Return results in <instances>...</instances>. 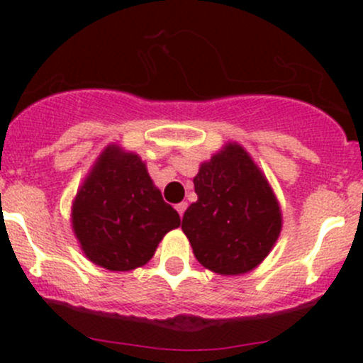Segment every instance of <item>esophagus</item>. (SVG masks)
Returning a JSON list of instances; mask_svg holds the SVG:
<instances>
[{"instance_id": "obj_1", "label": "esophagus", "mask_w": 363, "mask_h": 363, "mask_svg": "<svg viewBox=\"0 0 363 363\" xmlns=\"http://www.w3.org/2000/svg\"><path fill=\"white\" fill-rule=\"evenodd\" d=\"M175 208H177V212H179V214H181V218H182V214H184L186 208H188V203H186V202H181V203L175 205Z\"/></svg>"}]
</instances>
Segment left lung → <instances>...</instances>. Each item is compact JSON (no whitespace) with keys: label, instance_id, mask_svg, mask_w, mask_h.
Listing matches in <instances>:
<instances>
[{"label":"left lung","instance_id":"8db88e82","mask_svg":"<svg viewBox=\"0 0 363 363\" xmlns=\"http://www.w3.org/2000/svg\"><path fill=\"white\" fill-rule=\"evenodd\" d=\"M199 200L182 218L195 258L219 276L251 272L272 251L283 214L265 174L250 152L228 142L193 179Z\"/></svg>","mask_w":363,"mask_h":363}]
</instances>
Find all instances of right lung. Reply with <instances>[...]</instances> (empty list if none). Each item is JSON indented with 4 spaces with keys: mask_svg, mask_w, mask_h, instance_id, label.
<instances>
[{
    "mask_svg": "<svg viewBox=\"0 0 363 363\" xmlns=\"http://www.w3.org/2000/svg\"><path fill=\"white\" fill-rule=\"evenodd\" d=\"M181 218L147 167L117 144L104 149L72 203V228L86 258L112 272L144 267Z\"/></svg>",
    "mask_w": 363,
    "mask_h": 363,
    "instance_id": "right-lung-1",
    "label": "right lung"
}]
</instances>
